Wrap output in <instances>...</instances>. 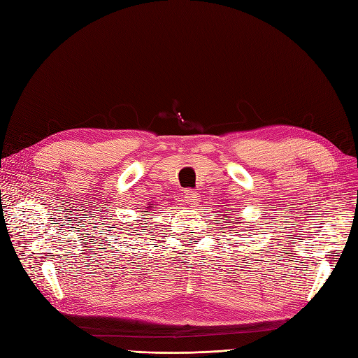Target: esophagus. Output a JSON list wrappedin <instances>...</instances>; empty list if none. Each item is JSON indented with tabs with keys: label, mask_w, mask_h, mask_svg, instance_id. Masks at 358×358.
<instances>
[{
	"label": "esophagus",
	"mask_w": 358,
	"mask_h": 358,
	"mask_svg": "<svg viewBox=\"0 0 358 358\" xmlns=\"http://www.w3.org/2000/svg\"><path fill=\"white\" fill-rule=\"evenodd\" d=\"M183 201H185L189 208H194V206H197V203L200 201V194L196 189H187L185 196H183Z\"/></svg>",
	"instance_id": "34e87169"
}]
</instances>
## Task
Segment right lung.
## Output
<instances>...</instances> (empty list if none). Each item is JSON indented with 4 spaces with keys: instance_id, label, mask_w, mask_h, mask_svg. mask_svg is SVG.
I'll return each instance as SVG.
<instances>
[{
    "instance_id": "add662e5",
    "label": "right lung",
    "mask_w": 358,
    "mask_h": 358,
    "mask_svg": "<svg viewBox=\"0 0 358 358\" xmlns=\"http://www.w3.org/2000/svg\"><path fill=\"white\" fill-rule=\"evenodd\" d=\"M143 216H145V215H143Z\"/></svg>"
}]
</instances>
